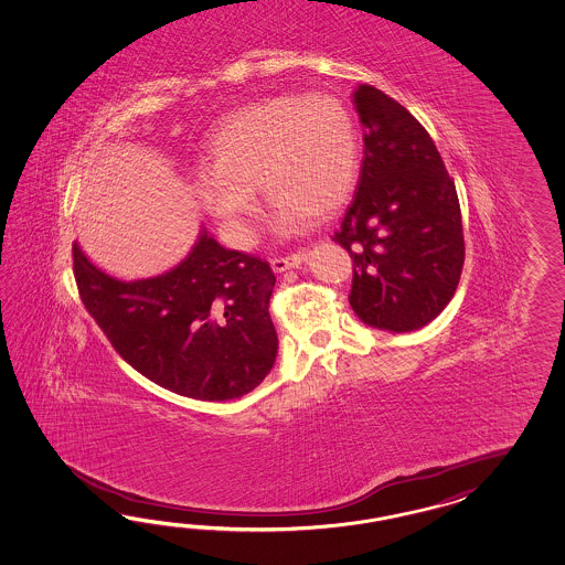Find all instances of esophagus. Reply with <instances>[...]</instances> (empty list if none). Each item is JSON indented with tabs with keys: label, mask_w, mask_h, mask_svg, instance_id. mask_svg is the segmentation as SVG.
<instances>
[{
	"label": "esophagus",
	"mask_w": 565,
	"mask_h": 565,
	"mask_svg": "<svg viewBox=\"0 0 565 565\" xmlns=\"http://www.w3.org/2000/svg\"><path fill=\"white\" fill-rule=\"evenodd\" d=\"M303 262H306V252H297V254H290L285 258H275L270 264H273L275 273H287L290 268H299Z\"/></svg>",
	"instance_id": "obj_1"
}]
</instances>
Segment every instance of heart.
Returning <instances> with one entry per match:
<instances>
[{
  "label": "heart",
  "mask_w": 565,
  "mask_h": 565,
  "mask_svg": "<svg viewBox=\"0 0 565 565\" xmlns=\"http://www.w3.org/2000/svg\"><path fill=\"white\" fill-rule=\"evenodd\" d=\"M359 175V129L332 95L270 97L231 115L212 136L198 204L235 247H247V216L258 190L275 204L273 221L289 233L337 214Z\"/></svg>",
  "instance_id": "heart-1"
}]
</instances>
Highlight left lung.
Here are the masks:
<instances>
[{
    "mask_svg": "<svg viewBox=\"0 0 565 565\" xmlns=\"http://www.w3.org/2000/svg\"><path fill=\"white\" fill-rule=\"evenodd\" d=\"M363 124L356 194L334 233L353 258L349 303L377 330L413 332L450 303L462 264V216L427 129L370 84L353 93Z\"/></svg>",
    "mask_w": 565,
    "mask_h": 565,
    "instance_id": "obj_1",
    "label": "left lung"
}]
</instances>
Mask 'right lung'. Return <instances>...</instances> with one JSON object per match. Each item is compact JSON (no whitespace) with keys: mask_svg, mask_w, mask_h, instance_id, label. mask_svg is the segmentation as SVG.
<instances>
[{"mask_svg":"<svg viewBox=\"0 0 565 565\" xmlns=\"http://www.w3.org/2000/svg\"><path fill=\"white\" fill-rule=\"evenodd\" d=\"M82 303L115 351L150 382L195 401H233L258 387L278 353L268 313V262L225 249L202 226L171 270L121 280L72 245Z\"/></svg>","mask_w":565,"mask_h":565,"instance_id":"obj_1","label":"right lung"}]
</instances>
